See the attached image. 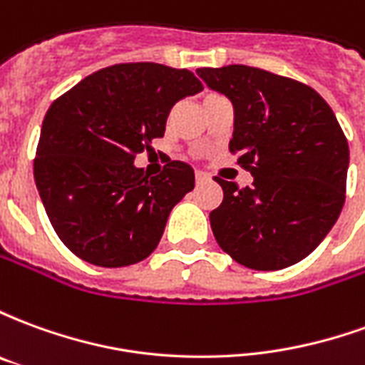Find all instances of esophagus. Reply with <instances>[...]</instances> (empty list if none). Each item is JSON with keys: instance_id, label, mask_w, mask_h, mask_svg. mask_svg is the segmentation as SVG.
Here are the masks:
<instances>
[{"instance_id": "esophagus-1", "label": "esophagus", "mask_w": 365, "mask_h": 365, "mask_svg": "<svg viewBox=\"0 0 365 365\" xmlns=\"http://www.w3.org/2000/svg\"><path fill=\"white\" fill-rule=\"evenodd\" d=\"M211 178H209V174H205V172H195V182L197 183H205L209 182Z\"/></svg>"}]
</instances>
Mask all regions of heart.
I'll return each mask as SVG.
<instances>
[{"instance_id": "obj_1", "label": "heart", "mask_w": 365, "mask_h": 365, "mask_svg": "<svg viewBox=\"0 0 365 365\" xmlns=\"http://www.w3.org/2000/svg\"><path fill=\"white\" fill-rule=\"evenodd\" d=\"M207 97H209V96H207Z\"/></svg>"}]
</instances>
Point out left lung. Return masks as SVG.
<instances>
[{
    "label": "left lung",
    "mask_w": 365,
    "mask_h": 365,
    "mask_svg": "<svg viewBox=\"0 0 365 365\" xmlns=\"http://www.w3.org/2000/svg\"><path fill=\"white\" fill-rule=\"evenodd\" d=\"M199 78L235 107L229 150L252 187L215 178L217 242L246 268L297 264L329 235L346 199L348 140L329 103L305 83L260 68H199Z\"/></svg>",
    "instance_id": "1"
}]
</instances>
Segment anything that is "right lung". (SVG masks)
<instances>
[{
	"label": "right lung",
	"instance_id": "1",
	"mask_svg": "<svg viewBox=\"0 0 365 365\" xmlns=\"http://www.w3.org/2000/svg\"><path fill=\"white\" fill-rule=\"evenodd\" d=\"M201 90L185 68L128 62L93 72L51 105L33 170L52 229L70 252L101 268L154 252L195 175L190 164L168 160L148 178L135 156L164 136L175 101Z\"/></svg>",
	"mask_w": 365,
	"mask_h": 365
}]
</instances>
